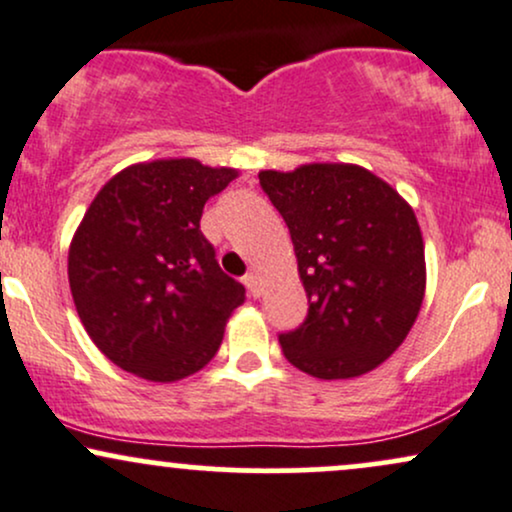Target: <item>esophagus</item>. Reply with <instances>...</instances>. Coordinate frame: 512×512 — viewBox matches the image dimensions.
I'll list each match as a JSON object with an SVG mask.
<instances>
[{
    "instance_id": "34e87169",
    "label": "esophagus",
    "mask_w": 512,
    "mask_h": 512,
    "mask_svg": "<svg viewBox=\"0 0 512 512\" xmlns=\"http://www.w3.org/2000/svg\"><path fill=\"white\" fill-rule=\"evenodd\" d=\"M243 284H245V289L250 291V296L260 298V293H262V286H260V276H257L255 272L245 274V276H243Z\"/></svg>"
}]
</instances>
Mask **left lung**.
Segmentation results:
<instances>
[{"mask_svg": "<svg viewBox=\"0 0 512 512\" xmlns=\"http://www.w3.org/2000/svg\"><path fill=\"white\" fill-rule=\"evenodd\" d=\"M291 231L308 317L281 334L291 366L349 380L402 346L426 296L424 236L390 182L356 163L260 170Z\"/></svg>", "mask_w": 512, "mask_h": 512, "instance_id": "1", "label": "left lung"}]
</instances>
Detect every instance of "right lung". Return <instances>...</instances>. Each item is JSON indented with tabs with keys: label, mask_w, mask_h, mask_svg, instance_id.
Wrapping results in <instances>:
<instances>
[{
	"label": "right lung",
	"mask_w": 512,
	"mask_h": 512,
	"mask_svg": "<svg viewBox=\"0 0 512 512\" xmlns=\"http://www.w3.org/2000/svg\"><path fill=\"white\" fill-rule=\"evenodd\" d=\"M240 175L197 158H156L115 173L69 243V289L105 358L175 383L219 351L245 289L221 272L199 231L204 204Z\"/></svg>",
	"instance_id": "add662e5"
}]
</instances>
